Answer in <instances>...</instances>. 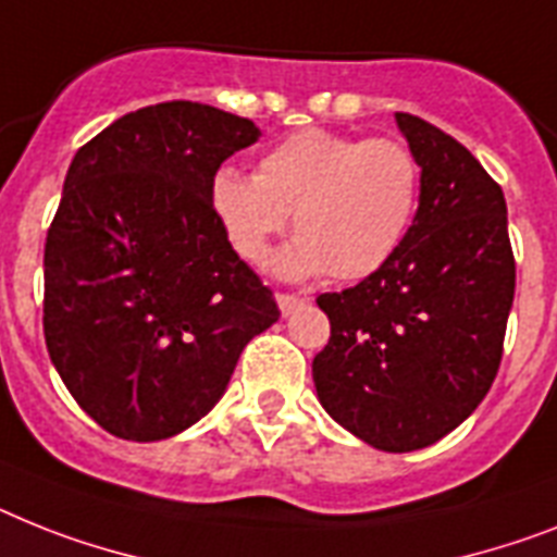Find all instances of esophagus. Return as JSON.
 Masks as SVG:
<instances>
[{
	"mask_svg": "<svg viewBox=\"0 0 557 557\" xmlns=\"http://www.w3.org/2000/svg\"><path fill=\"white\" fill-rule=\"evenodd\" d=\"M275 301H278L282 315H289V312H296L298 307L305 305V298L296 296V293H275Z\"/></svg>",
	"mask_w": 557,
	"mask_h": 557,
	"instance_id": "34e87169",
	"label": "esophagus"
}]
</instances>
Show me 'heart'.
Segmentation results:
<instances>
[{
	"mask_svg": "<svg viewBox=\"0 0 557 557\" xmlns=\"http://www.w3.org/2000/svg\"><path fill=\"white\" fill-rule=\"evenodd\" d=\"M421 205V162L401 139H356L307 127L261 156L259 173L215 170L210 210L245 261L261 264L287 227L298 236L275 268L289 278L379 273L410 236Z\"/></svg>",
	"mask_w": 557,
	"mask_h": 557,
	"instance_id": "1",
	"label": "heart"
}]
</instances>
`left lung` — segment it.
Segmentation results:
<instances>
[{"label": "left lung", "mask_w": 557, "mask_h": 557, "mask_svg": "<svg viewBox=\"0 0 557 557\" xmlns=\"http://www.w3.org/2000/svg\"><path fill=\"white\" fill-rule=\"evenodd\" d=\"M421 205L393 259L319 296L327 347L312 358L321 407L384 453H412L472 416L495 381L516 296L507 201L475 156L410 113Z\"/></svg>", "instance_id": "left-lung-1"}]
</instances>
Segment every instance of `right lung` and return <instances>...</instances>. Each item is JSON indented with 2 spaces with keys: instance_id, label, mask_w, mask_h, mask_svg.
<instances>
[{
  "instance_id": "right-lung-1",
  "label": "right lung",
  "mask_w": 557,
  "mask_h": 557,
  "mask_svg": "<svg viewBox=\"0 0 557 557\" xmlns=\"http://www.w3.org/2000/svg\"><path fill=\"white\" fill-rule=\"evenodd\" d=\"M250 119L162 102L79 147L45 242V344L82 410L124 441H162L213 410L275 298L210 210Z\"/></svg>"
}]
</instances>
